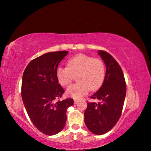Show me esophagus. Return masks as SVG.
<instances>
[{"instance_id": "34e87169", "label": "esophagus", "mask_w": 151, "mask_h": 151, "mask_svg": "<svg viewBox=\"0 0 151 151\" xmlns=\"http://www.w3.org/2000/svg\"><path fill=\"white\" fill-rule=\"evenodd\" d=\"M79 101L77 100V99H74V103H75V104H77L78 103Z\"/></svg>"}]
</instances>
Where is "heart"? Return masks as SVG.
<instances>
[{"instance_id":"b5f03b06","label":"heart","mask_w":151,"mask_h":151,"mask_svg":"<svg viewBox=\"0 0 151 151\" xmlns=\"http://www.w3.org/2000/svg\"><path fill=\"white\" fill-rule=\"evenodd\" d=\"M76 77L78 83L70 86L66 94L74 99H81L88 93L95 91L103 85L106 75L105 65L99 58L80 53L68 59L66 67H58L56 73L58 83L68 86Z\"/></svg>"}]
</instances>
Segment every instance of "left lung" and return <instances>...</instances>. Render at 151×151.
Masks as SVG:
<instances>
[{
	"label": "left lung",
	"mask_w": 151,
	"mask_h": 151,
	"mask_svg": "<svg viewBox=\"0 0 151 151\" xmlns=\"http://www.w3.org/2000/svg\"><path fill=\"white\" fill-rule=\"evenodd\" d=\"M99 55L105 63L106 71L100 89L90 98L98 103H87L85 111V122L93 133L105 134L114 127L121 115L127 86L122 68L117 61L104 50Z\"/></svg>",
	"instance_id": "8db88e82"
}]
</instances>
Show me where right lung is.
<instances>
[{
	"mask_svg": "<svg viewBox=\"0 0 151 151\" xmlns=\"http://www.w3.org/2000/svg\"><path fill=\"white\" fill-rule=\"evenodd\" d=\"M68 51L46 53L32 60L22 76L21 96L30 121L47 135H55L64 129L66 110L73 99L60 101L65 91L58 83L56 73Z\"/></svg>",
	"mask_w": 151,
	"mask_h": 151,
	"instance_id": "1",
	"label": "right lung"
}]
</instances>
